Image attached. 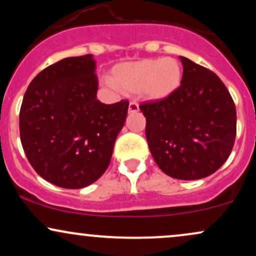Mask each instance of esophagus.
Here are the masks:
<instances>
[{
    "mask_svg": "<svg viewBox=\"0 0 256 256\" xmlns=\"http://www.w3.org/2000/svg\"><path fill=\"white\" fill-rule=\"evenodd\" d=\"M140 110V107H138V104L136 102H130L128 104V113H136V112Z\"/></svg>",
    "mask_w": 256,
    "mask_h": 256,
    "instance_id": "1",
    "label": "esophagus"
}]
</instances>
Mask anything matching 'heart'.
Returning a JSON list of instances; mask_svg holds the SVG:
<instances>
[{"label":"heart","mask_w":256,"mask_h":256,"mask_svg":"<svg viewBox=\"0 0 256 256\" xmlns=\"http://www.w3.org/2000/svg\"><path fill=\"white\" fill-rule=\"evenodd\" d=\"M182 79L183 67L178 60L152 58L116 64L107 84L125 92L138 94L148 101H161L179 89Z\"/></svg>","instance_id":"1"}]
</instances>
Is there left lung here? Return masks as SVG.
I'll return each instance as SVG.
<instances>
[{"label":"left lung","mask_w":256,"mask_h":256,"mask_svg":"<svg viewBox=\"0 0 256 256\" xmlns=\"http://www.w3.org/2000/svg\"><path fill=\"white\" fill-rule=\"evenodd\" d=\"M183 79L168 98L146 102V137L170 177L195 180L224 165L236 138V107L216 73L180 56Z\"/></svg>","instance_id":"left-lung-1"}]
</instances>
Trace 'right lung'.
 <instances>
[{"mask_svg":"<svg viewBox=\"0 0 256 256\" xmlns=\"http://www.w3.org/2000/svg\"><path fill=\"white\" fill-rule=\"evenodd\" d=\"M95 71L90 54L58 61L32 79L20 108L28 162L64 189L85 188L104 174L128 116V101H98Z\"/></svg>","mask_w":256,"mask_h":256,"instance_id":"obj_1","label":"right lung"}]
</instances>
